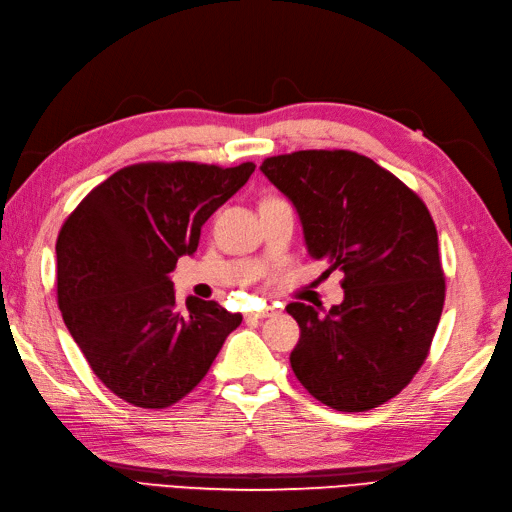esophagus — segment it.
Instances as JSON below:
<instances>
[{
	"label": "esophagus",
	"instance_id": "esophagus-1",
	"mask_svg": "<svg viewBox=\"0 0 512 512\" xmlns=\"http://www.w3.org/2000/svg\"><path fill=\"white\" fill-rule=\"evenodd\" d=\"M272 315H274V308H263V310L249 312V319H268Z\"/></svg>",
	"mask_w": 512,
	"mask_h": 512
}]
</instances>
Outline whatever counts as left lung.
<instances>
[{
	"mask_svg": "<svg viewBox=\"0 0 512 512\" xmlns=\"http://www.w3.org/2000/svg\"><path fill=\"white\" fill-rule=\"evenodd\" d=\"M261 172L298 210L308 255L344 272V300L325 317L302 302L287 306L300 325L289 357L295 376L329 408L385 404L423 366L442 315L430 210L400 178L353 151L276 155Z\"/></svg>",
	"mask_w": 512,
	"mask_h": 512,
	"instance_id": "8db88e82",
	"label": "left lung"
}]
</instances>
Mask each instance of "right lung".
<instances>
[{
  "instance_id": "right-lung-1",
  "label": "right lung",
  "mask_w": 512,
  "mask_h": 512,
  "mask_svg": "<svg viewBox=\"0 0 512 512\" xmlns=\"http://www.w3.org/2000/svg\"><path fill=\"white\" fill-rule=\"evenodd\" d=\"M255 172L208 163H136L97 185L57 238V302L93 374L121 400L166 408L197 387L242 323L217 302L176 310L170 272L202 225Z\"/></svg>"
}]
</instances>
